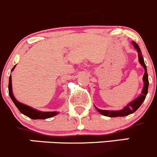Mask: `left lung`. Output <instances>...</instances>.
I'll return each instance as SVG.
<instances>
[{
	"label": "left lung",
	"instance_id": "left-lung-1",
	"mask_svg": "<svg viewBox=\"0 0 157 157\" xmlns=\"http://www.w3.org/2000/svg\"><path fill=\"white\" fill-rule=\"evenodd\" d=\"M133 43V46L135 49H136L138 52V58H139V62L141 64V66L144 68V88H143L142 92H141L140 95L138 98H136V99H134L133 101H132L131 102H130L127 106H125L124 108V109L120 110V111H108V110H101L98 109V108H96L95 109L98 111L100 114H103V115L107 116V117H124V116H128L129 114H133V112L136 111L138 108L140 107V105H142V103L144 102V101L145 100L146 96H147V92H148V86H149V81H148V74H147V66H146L145 63H144V58H143L142 52H141L140 49L138 46V45L136 44L135 42H132Z\"/></svg>",
	"mask_w": 157,
	"mask_h": 157
}]
</instances>
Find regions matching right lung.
Wrapping results in <instances>:
<instances>
[{
  "label": "right lung",
  "instance_id": "right-lung-1",
  "mask_svg": "<svg viewBox=\"0 0 157 157\" xmlns=\"http://www.w3.org/2000/svg\"><path fill=\"white\" fill-rule=\"evenodd\" d=\"M14 66L13 68L12 69V71L15 68ZM8 90H9V95H10V98L13 101V102L14 103V105H16L17 108H18L21 113H22L24 115L27 116L28 117L31 119H34V120H36V119H46L49 118V117H54V116L58 114L57 111H47V112H44V111H37V110L33 109V108H30L29 106L24 105V104L21 103L18 101H17V99L15 98L13 94V91H12V82H11V74L10 75V78H9V85H8Z\"/></svg>",
  "mask_w": 157,
  "mask_h": 157
}]
</instances>
